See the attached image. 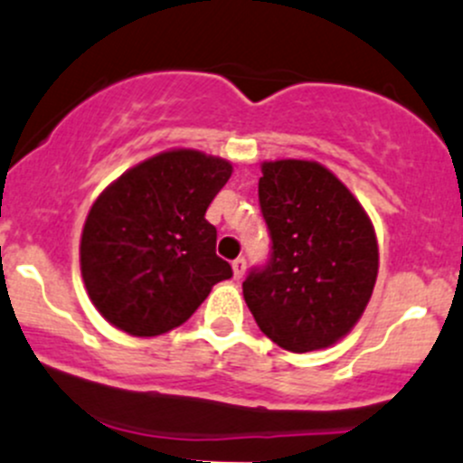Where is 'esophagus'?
Returning <instances> with one entry per match:
<instances>
[{
	"mask_svg": "<svg viewBox=\"0 0 463 463\" xmlns=\"http://www.w3.org/2000/svg\"><path fill=\"white\" fill-rule=\"evenodd\" d=\"M246 272V260L244 257H237L235 261H232V275H235V279H241Z\"/></svg>",
	"mask_w": 463,
	"mask_h": 463,
	"instance_id": "obj_1",
	"label": "esophagus"
}]
</instances>
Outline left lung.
Returning a JSON list of instances; mask_svg holds the SVG:
<instances>
[{"label": "left lung", "mask_w": 463, "mask_h": 463, "mask_svg": "<svg viewBox=\"0 0 463 463\" xmlns=\"http://www.w3.org/2000/svg\"><path fill=\"white\" fill-rule=\"evenodd\" d=\"M260 208L270 257L244 281L266 337L290 353L328 348L362 317L379 269L373 223L353 193L317 162H266Z\"/></svg>", "instance_id": "left-lung-1"}]
</instances>
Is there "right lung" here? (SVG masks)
<instances>
[{
	"label": "right lung",
	"mask_w": 463,
	"mask_h": 463,
	"mask_svg": "<svg viewBox=\"0 0 463 463\" xmlns=\"http://www.w3.org/2000/svg\"><path fill=\"white\" fill-rule=\"evenodd\" d=\"M226 159L168 150L110 184L81 232V277L95 308L124 333L155 337L186 321L232 269L206 211L231 177Z\"/></svg>",
	"instance_id": "obj_1"
}]
</instances>
